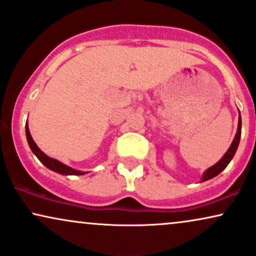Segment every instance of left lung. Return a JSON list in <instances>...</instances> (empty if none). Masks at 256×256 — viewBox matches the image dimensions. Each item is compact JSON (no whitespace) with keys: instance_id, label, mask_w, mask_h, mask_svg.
<instances>
[{"instance_id":"obj_1","label":"left lung","mask_w":256,"mask_h":256,"mask_svg":"<svg viewBox=\"0 0 256 256\" xmlns=\"http://www.w3.org/2000/svg\"><path fill=\"white\" fill-rule=\"evenodd\" d=\"M240 138H241V115H240V118H238V132H236L235 138H234V141H232V146L229 147V150H226V153L224 154V156H223L222 159H220V162L216 164V165L211 166L210 168H208L206 171H205V173L203 174V178H202V182L209 180V179L214 178V176H218L220 173L222 172L226 166H228V164L230 162V160H232V156H234L236 150H238V144H240Z\"/></svg>"}]
</instances>
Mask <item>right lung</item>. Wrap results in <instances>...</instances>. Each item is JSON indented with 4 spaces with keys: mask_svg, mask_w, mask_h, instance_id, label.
<instances>
[{
    "mask_svg": "<svg viewBox=\"0 0 256 256\" xmlns=\"http://www.w3.org/2000/svg\"><path fill=\"white\" fill-rule=\"evenodd\" d=\"M26 136H27L28 144H30L32 152L36 154L38 159H39L40 162L47 167V168L52 170V171H54L56 173H60V174H65V176H70V174H72V176H82V174H84V172H80V171H77V170L71 168V167L64 165V164L58 162V160L52 159V158L47 156L46 154L42 152V150H40V148L36 146V142H34V140H33V138H32V135L30 133V129H28L27 124H26Z\"/></svg>",
    "mask_w": 256,
    "mask_h": 256,
    "instance_id": "1",
    "label": "right lung"
}]
</instances>
